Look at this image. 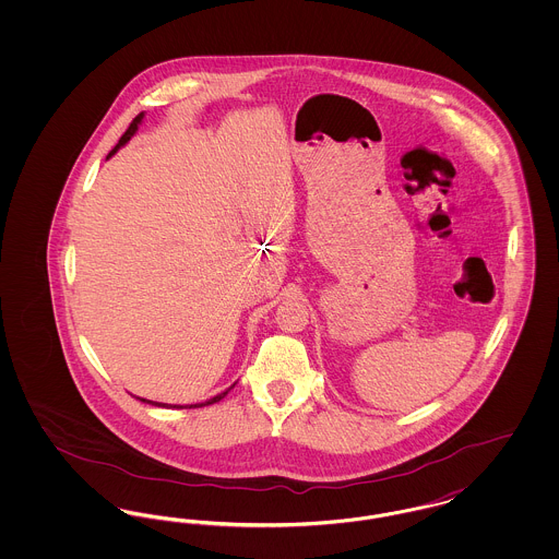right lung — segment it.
<instances>
[{"mask_svg": "<svg viewBox=\"0 0 559 559\" xmlns=\"http://www.w3.org/2000/svg\"><path fill=\"white\" fill-rule=\"evenodd\" d=\"M142 117H144V112H140V115H138V117L133 119L132 123H130V128H128V130H126V133L121 135L119 144H117V146H115V148H112V151L108 153V157H110V155H115V153H117V148H119V146H123V144H126V142H128V140L132 138L133 133H135V130H138V126H140V121H142ZM226 394H228V390H226V392H222V394H217V396H213V399L207 400V402H203V404H194V406H205V404H213V402H217V400L224 399ZM142 400V402H148V404H157V406H167V404H159V402H151V400ZM190 406H192V404H190ZM174 408H176V406H174ZM178 408H185V406H178Z\"/></svg>", "mask_w": 559, "mask_h": 559, "instance_id": "add662e5", "label": "right lung"}]
</instances>
